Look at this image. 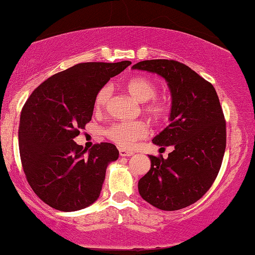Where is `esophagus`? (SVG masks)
<instances>
[{
    "label": "esophagus",
    "instance_id": "34e87169",
    "mask_svg": "<svg viewBox=\"0 0 255 255\" xmlns=\"http://www.w3.org/2000/svg\"><path fill=\"white\" fill-rule=\"evenodd\" d=\"M119 153H120L121 156H131L133 155V151H129V150H126V149H119Z\"/></svg>",
    "mask_w": 255,
    "mask_h": 255
}]
</instances>
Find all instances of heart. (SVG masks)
<instances>
[{
    "mask_svg": "<svg viewBox=\"0 0 255 255\" xmlns=\"http://www.w3.org/2000/svg\"><path fill=\"white\" fill-rule=\"evenodd\" d=\"M125 89L131 98L142 104V111L151 120L160 121L168 114V105L165 100L156 98L157 86L150 79L136 76L125 83ZM112 95V89L108 86L102 87L96 93L94 99V109L102 112L107 106ZM105 135L121 148H131L136 141L142 140L148 135V126L143 121L115 122L105 129Z\"/></svg>",
    "mask_w": 255,
    "mask_h": 255,
    "instance_id": "obj_1",
    "label": "heart"
}]
</instances>
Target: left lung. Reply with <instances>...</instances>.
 <instances>
[{
    "mask_svg": "<svg viewBox=\"0 0 255 255\" xmlns=\"http://www.w3.org/2000/svg\"><path fill=\"white\" fill-rule=\"evenodd\" d=\"M162 76L172 94L170 125L153 138L173 146L167 159L149 155L150 169L138 180L143 200L178 211L201 199L213 185L226 149V121L212 83L174 60H146L131 67Z\"/></svg>",
    "mask_w": 255,
    "mask_h": 255,
    "instance_id": "left-lung-1",
    "label": "left lung"
}]
</instances>
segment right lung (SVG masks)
<instances>
[{
  "label": "right lung",
  "instance_id": "add662e5",
  "mask_svg": "<svg viewBox=\"0 0 255 255\" xmlns=\"http://www.w3.org/2000/svg\"><path fill=\"white\" fill-rule=\"evenodd\" d=\"M129 64H75L42 82L22 108V167L35 194L50 207L79 211L100 196L107 166L119 157L118 148L101 142L87 150L73 138L92 120L96 93Z\"/></svg>",
  "mask_w": 255,
  "mask_h": 255
}]
</instances>
